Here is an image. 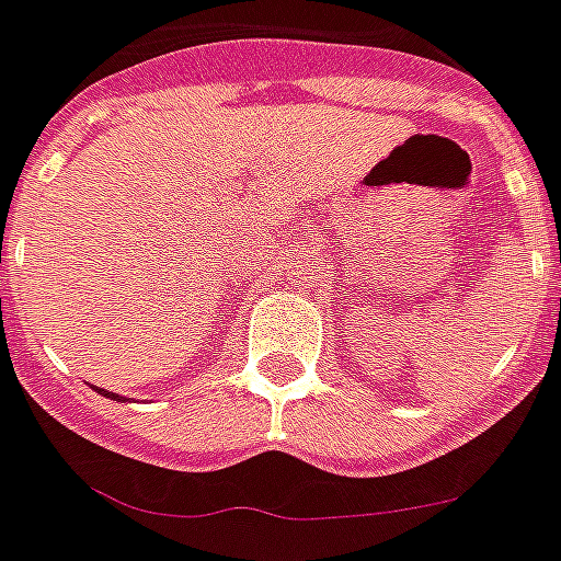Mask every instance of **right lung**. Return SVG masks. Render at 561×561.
I'll return each instance as SVG.
<instances>
[{
    "label": "right lung",
    "mask_w": 561,
    "mask_h": 561,
    "mask_svg": "<svg viewBox=\"0 0 561 561\" xmlns=\"http://www.w3.org/2000/svg\"><path fill=\"white\" fill-rule=\"evenodd\" d=\"M96 393H100V396H105V399H115V402H117V399H121V402H126L124 396H117V393H108V390H103V387H100V390H96Z\"/></svg>",
    "instance_id": "right-lung-1"
}]
</instances>
